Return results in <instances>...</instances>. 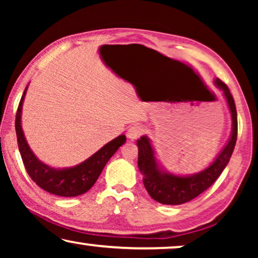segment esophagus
Here are the masks:
<instances>
[{
  "label": "esophagus",
  "mask_w": 258,
  "mask_h": 258,
  "mask_svg": "<svg viewBox=\"0 0 258 258\" xmlns=\"http://www.w3.org/2000/svg\"><path fill=\"white\" fill-rule=\"evenodd\" d=\"M143 134V129L141 125H133L130 126L128 129V132H126V136H128L129 140L132 141H135L139 139V137L142 135Z\"/></svg>",
  "instance_id": "34e87169"
}]
</instances>
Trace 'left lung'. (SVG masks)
Returning a JSON list of instances; mask_svg holds the SVG:
<instances>
[{
	"mask_svg": "<svg viewBox=\"0 0 258 258\" xmlns=\"http://www.w3.org/2000/svg\"><path fill=\"white\" fill-rule=\"evenodd\" d=\"M214 82L215 86L222 90L224 95L231 114L232 126L228 143L209 167L192 175L181 176L171 174L158 163L149 137L144 135L137 140V147H139L137 163L141 174L143 175V184L151 199L157 201L158 203L178 206L194 200L206 191L210 185H213V183L220 177L222 171L229 163L237 140V111H236L234 98L227 84L222 82L220 79H216Z\"/></svg>",
	"mask_w": 258,
	"mask_h": 258,
	"instance_id": "1",
	"label": "left lung"
}]
</instances>
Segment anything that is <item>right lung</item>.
Here are the masks:
<instances>
[{"mask_svg":"<svg viewBox=\"0 0 258 258\" xmlns=\"http://www.w3.org/2000/svg\"><path fill=\"white\" fill-rule=\"evenodd\" d=\"M28 88V86H27ZM27 88L21 97L19 108L16 112L15 129L17 136V144L22 157L24 168L31 179L45 191L52 195L63 197H74L87 192L97 181L98 176L122 144H124L125 135H119L110 142L105 144L93 156L87 158L82 163L70 168H52L43 163L35 156L24 137L22 125H21V115H22V105L26 96Z\"/></svg>","mask_w":258,"mask_h":258,"instance_id":"1","label":"right lung"}]
</instances>
